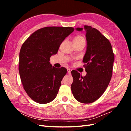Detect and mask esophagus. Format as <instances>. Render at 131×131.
I'll use <instances>...</instances> for the list:
<instances>
[{
	"instance_id": "obj_1",
	"label": "esophagus",
	"mask_w": 131,
	"mask_h": 131,
	"mask_svg": "<svg viewBox=\"0 0 131 131\" xmlns=\"http://www.w3.org/2000/svg\"><path fill=\"white\" fill-rule=\"evenodd\" d=\"M67 72H68V73L69 74H71V70L70 69H67Z\"/></svg>"
}]
</instances>
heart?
<instances>
[{
	"label": "heart",
	"instance_id": "b5f03b06",
	"mask_svg": "<svg viewBox=\"0 0 131 131\" xmlns=\"http://www.w3.org/2000/svg\"><path fill=\"white\" fill-rule=\"evenodd\" d=\"M74 40H85V39H84V38H83L81 36H78V37L75 38Z\"/></svg>",
	"mask_w": 131,
	"mask_h": 131
}]
</instances>
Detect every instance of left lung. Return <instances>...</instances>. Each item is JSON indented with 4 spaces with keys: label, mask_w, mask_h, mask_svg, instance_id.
<instances>
[{
    "label": "left lung",
    "mask_w": 131,
    "mask_h": 131,
    "mask_svg": "<svg viewBox=\"0 0 131 131\" xmlns=\"http://www.w3.org/2000/svg\"><path fill=\"white\" fill-rule=\"evenodd\" d=\"M75 29L83 30L82 28ZM84 29L87 46L82 62L86 64L87 74L81 77L77 71H72L73 82L71 90L78 102L91 103L108 88L112 77L114 54L110 41L100 31L89 26H84Z\"/></svg>",
    "instance_id": "1"
}]
</instances>
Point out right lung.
Instances as JSON below:
<instances>
[{
    "instance_id": "right-lung-1",
    "label": "right lung",
    "mask_w": 131,
    "mask_h": 131,
    "mask_svg": "<svg viewBox=\"0 0 131 131\" xmlns=\"http://www.w3.org/2000/svg\"><path fill=\"white\" fill-rule=\"evenodd\" d=\"M72 27H47L35 31L23 43L19 55V73L27 94L38 103L54 100L67 73L50 63L61 43L74 31Z\"/></svg>"
}]
</instances>
